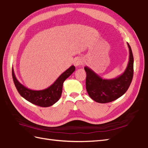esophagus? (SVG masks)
I'll return each instance as SVG.
<instances>
[{
    "label": "esophagus",
    "mask_w": 148,
    "mask_h": 148,
    "mask_svg": "<svg viewBox=\"0 0 148 148\" xmlns=\"http://www.w3.org/2000/svg\"><path fill=\"white\" fill-rule=\"evenodd\" d=\"M84 64V61L81 58H77L74 60V66H80V65H82Z\"/></svg>",
    "instance_id": "34e87169"
}]
</instances>
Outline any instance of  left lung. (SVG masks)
I'll return each instance as SVG.
<instances>
[{"instance_id":"left-lung-1","label":"left lung","mask_w":148,"mask_h":148,"mask_svg":"<svg viewBox=\"0 0 148 148\" xmlns=\"http://www.w3.org/2000/svg\"><path fill=\"white\" fill-rule=\"evenodd\" d=\"M129 60L123 73L111 79L101 78L90 68L86 66V88L90 97L100 103L115 100L125 93L131 83L134 73V57L129 44Z\"/></svg>"}]
</instances>
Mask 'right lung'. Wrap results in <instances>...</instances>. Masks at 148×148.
Masks as SVG:
<instances>
[{
  "instance_id": "add662e5",
  "label": "right lung",
  "mask_w": 148,
  "mask_h": 148,
  "mask_svg": "<svg viewBox=\"0 0 148 148\" xmlns=\"http://www.w3.org/2000/svg\"><path fill=\"white\" fill-rule=\"evenodd\" d=\"M75 69L74 66H71L64 72L50 86L42 90H30L20 83L17 79L13 69L12 75L15 86L22 97L33 104L42 107H49L56 103L60 99L62 92L64 82L74 73Z\"/></svg>"
}]
</instances>
